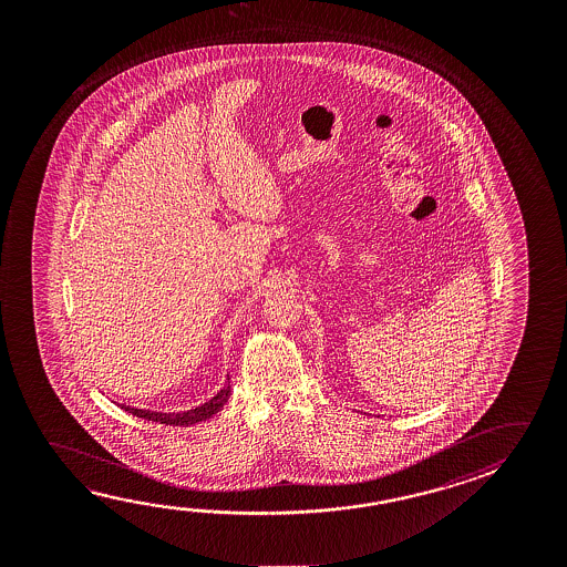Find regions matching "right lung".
<instances>
[{"instance_id": "right-lung-1", "label": "right lung", "mask_w": 567, "mask_h": 567, "mask_svg": "<svg viewBox=\"0 0 567 567\" xmlns=\"http://www.w3.org/2000/svg\"><path fill=\"white\" fill-rule=\"evenodd\" d=\"M231 395V385H229V378L225 381L224 390L217 391V395L209 401H205L204 405L199 408L187 409V411H179V413H159V411H150V409H136L131 405H121V409L128 411L132 415L146 421H156V423H164V425H194L205 419L214 417L219 409L224 408L227 400Z\"/></svg>"}]
</instances>
